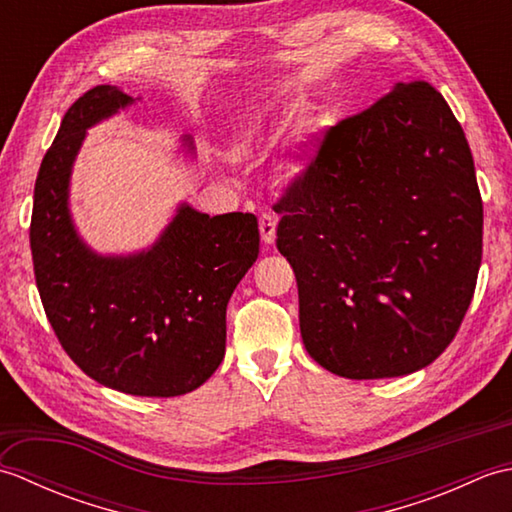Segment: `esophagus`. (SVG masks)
I'll return each mask as SVG.
<instances>
[{
    "label": "esophagus",
    "mask_w": 512,
    "mask_h": 512,
    "mask_svg": "<svg viewBox=\"0 0 512 512\" xmlns=\"http://www.w3.org/2000/svg\"><path fill=\"white\" fill-rule=\"evenodd\" d=\"M259 233H262V242L264 244H273L275 235H277V217L264 213L259 217Z\"/></svg>",
    "instance_id": "34e87169"
}]
</instances>
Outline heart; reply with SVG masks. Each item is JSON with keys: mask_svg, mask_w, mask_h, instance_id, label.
<instances>
[{"mask_svg": "<svg viewBox=\"0 0 512 512\" xmlns=\"http://www.w3.org/2000/svg\"><path fill=\"white\" fill-rule=\"evenodd\" d=\"M273 129L266 125V121L259 114L248 116L246 121L235 129V145L237 147H268L273 143ZM288 176H295L299 171V162L292 158L288 160V165L284 167Z\"/></svg>", "mask_w": 512, "mask_h": 512, "instance_id": "heart-1", "label": "heart"}]
</instances>
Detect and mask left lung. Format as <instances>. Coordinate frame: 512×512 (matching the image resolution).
I'll return each instance as SVG.
<instances>
[{"label": "left lung", "instance_id": "8db88e82", "mask_svg": "<svg viewBox=\"0 0 512 512\" xmlns=\"http://www.w3.org/2000/svg\"><path fill=\"white\" fill-rule=\"evenodd\" d=\"M273 209L321 367L394 378L447 350L475 292L484 209L469 143L431 83H396L325 129Z\"/></svg>", "mask_w": 512, "mask_h": 512}]
</instances>
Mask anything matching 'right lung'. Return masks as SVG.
<instances>
[{"mask_svg":"<svg viewBox=\"0 0 512 512\" xmlns=\"http://www.w3.org/2000/svg\"><path fill=\"white\" fill-rule=\"evenodd\" d=\"M132 103L96 85L65 112L37 173L30 250L43 310L72 361L123 394L169 398L220 367L226 306L259 255V228L253 213L209 217L180 204L149 250L103 257L85 246L68 209L74 158L92 125Z\"/></svg>","mask_w":512,"mask_h":512,"instance_id":"right-lung-1","label":"right lung"}]
</instances>
